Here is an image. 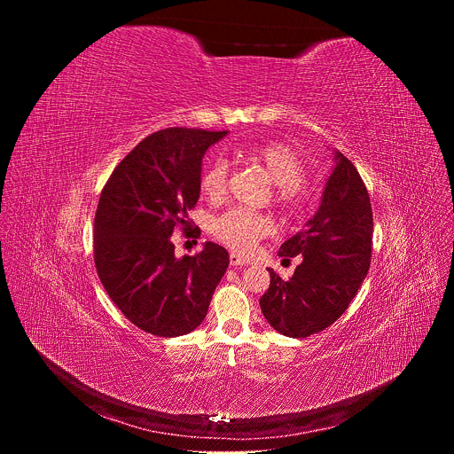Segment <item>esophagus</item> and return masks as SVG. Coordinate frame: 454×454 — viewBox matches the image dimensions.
I'll return each mask as SVG.
<instances>
[{"label":"esophagus","instance_id":"obj_1","mask_svg":"<svg viewBox=\"0 0 454 454\" xmlns=\"http://www.w3.org/2000/svg\"><path fill=\"white\" fill-rule=\"evenodd\" d=\"M230 264L231 266H246L247 261L244 256H240L239 253H230Z\"/></svg>","mask_w":454,"mask_h":454}]
</instances>
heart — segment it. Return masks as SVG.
Wrapping results in <instances>:
<instances>
[{
    "mask_svg": "<svg viewBox=\"0 0 454 454\" xmlns=\"http://www.w3.org/2000/svg\"><path fill=\"white\" fill-rule=\"evenodd\" d=\"M271 179L277 183L275 201L282 207H293L300 196V184L305 179V165L300 154L284 144H268L254 151ZM230 163L215 158L201 177V190L210 201H221L228 192ZM273 219L266 214L246 208H230L212 221V235L237 253H249L258 240L273 231Z\"/></svg>",
    "mask_w": 454,
    "mask_h": 454,
    "instance_id": "b5f03b06",
    "label": "heart"
}]
</instances>
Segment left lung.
<instances>
[{
  "mask_svg": "<svg viewBox=\"0 0 454 454\" xmlns=\"http://www.w3.org/2000/svg\"><path fill=\"white\" fill-rule=\"evenodd\" d=\"M336 167L317 212L287 239L278 254L303 261L289 280L273 270L261 309L270 325L289 338L325 331L357 294L372 261L373 217L368 190L354 163L336 153Z\"/></svg>",
  "mask_w": 454,
  "mask_h": 454,
  "instance_id": "8db88e82",
  "label": "left lung"
}]
</instances>
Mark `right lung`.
Returning <instances> with one entry per match:
<instances>
[{
  "instance_id": "add662e5",
  "label": "right lung",
  "mask_w": 454,
  "mask_h": 454,
  "mask_svg": "<svg viewBox=\"0 0 454 454\" xmlns=\"http://www.w3.org/2000/svg\"><path fill=\"white\" fill-rule=\"evenodd\" d=\"M226 131L168 127L142 140L113 170L95 214L98 278L121 314L153 336L174 338L200 327L230 264L214 242L176 258L170 240L184 235L201 192V165Z\"/></svg>"
}]
</instances>
